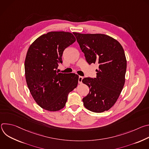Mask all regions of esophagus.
Returning <instances> with one entry per match:
<instances>
[{
    "instance_id": "obj_1",
    "label": "esophagus",
    "mask_w": 149,
    "mask_h": 149,
    "mask_svg": "<svg viewBox=\"0 0 149 149\" xmlns=\"http://www.w3.org/2000/svg\"><path fill=\"white\" fill-rule=\"evenodd\" d=\"M82 79H83V77H82V76H79V78H78V83L79 84H81L82 83Z\"/></svg>"
}]
</instances>
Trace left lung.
<instances>
[{
  "instance_id": "left-lung-1",
  "label": "left lung",
  "mask_w": 149,
  "mask_h": 149,
  "mask_svg": "<svg viewBox=\"0 0 149 149\" xmlns=\"http://www.w3.org/2000/svg\"><path fill=\"white\" fill-rule=\"evenodd\" d=\"M73 33L89 64H99L96 78H84L82 81L90 88L82 99L84 107L94 113L108 111L116 102L124 86L127 68L124 51L110 36Z\"/></svg>"
}]
</instances>
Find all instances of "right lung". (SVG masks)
<instances>
[{
    "instance_id": "add662e5",
    "label": "right lung",
    "mask_w": 149,
    "mask_h": 149,
    "mask_svg": "<svg viewBox=\"0 0 149 149\" xmlns=\"http://www.w3.org/2000/svg\"><path fill=\"white\" fill-rule=\"evenodd\" d=\"M75 40L70 32H49L38 37L28 48L25 61L26 84L34 100L44 110L63 109L69 93L77 86L78 75L56 70L62 62L63 51Z\"/></svg>"
}]
</instances>
